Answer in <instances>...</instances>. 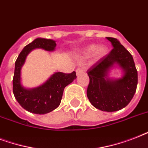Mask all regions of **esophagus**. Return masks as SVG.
Masks as SVG:
<instances>
[{"label": "esophagus", "mask_w": 148, "mask_h": 148, "mask_svg": "<svg viewBox=\"0 0 148 148\" xmlns=\"http://www.w3.org/2000/svg\"><path fill=\"white\" fill-rule=\"evenodd\" d=\"M84 72V69L83 67H79L76 70V74L77 75H80L81 74H82Z\"/></svg>", "instance_id": "1"}]
</instances>
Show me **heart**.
<instances>
[{"mask_svg": "<svg viewBox=\"0 0 148 148\" xmlns=\"http://www.w3.org/2000/svg\"><path fill=\"white\" fill-rule=\"evenodd\" d=\"M108 51V48L106 46L101 45L97 47V45H89L84 49V57H89V56L92 55L93 53H95V55L97 56V58H102L104 56Z\"/></svg>", "mask_w": 148, "mask_h": 148, "instance_id": "heart-1", "label": "heart"}]
</instances>
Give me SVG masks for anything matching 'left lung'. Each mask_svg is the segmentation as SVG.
<instances>
[{"label":"left lung","mask_w":148,"mask_h":148,"mask_svg":"<svg viewBox=\"0 0 148 148\" xmlns=\"http://www.w3.org/2000/svg\"><path fill=\"white\" fill-rule=\"evenodd\" d=\"M107 39L114 48L87 71L90 78L87 96L97 109L113 112L125 108L133 98L138 85V71L133 57L119 40L114 38ZM114 65L123 71L121 79L108 77Z\"/></svg>","instance_id":"8db88e82"}]
</instances>
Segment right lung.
Listing matches in <instances>:
<instances>
[{"label":"right lung","mask_w":148,"mask_h":148,"mask_svg":"<svg viewBox=\"0 0 148 148\" xmlns=\"http://www.w3.org/2000/svg\"><path fill=\"white\" fill-rule=\"evenodd\" d=\"M56 41L51 39L37 38L24 47L15 62L13 78V93L17 102L29 112L45 114L60 105L64 88L76 79V72L70 74L56 72L48 80L38 88H24L21 82V71L27 54L35 48L47 51H54Z\"/></svg>","instance_id":"obj_1"}]
</instances>
